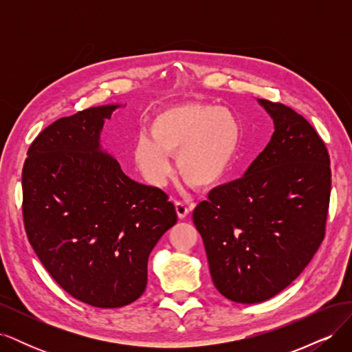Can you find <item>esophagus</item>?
Here are the masks:
<instances>
[{
  "mask_svg": "<svg viewBox=\"0 0 352 352\" xmlns=\"http://www.w3.org/2000/svg\"><path fill=\"white\" fill-rule=\"evenodd\" d=\"M175 207H176V212H177L179 219H185L190 211V207H188V204H185V202H182V201H176Z\"/></svg>",
  "mask_w": 352,
  "mask_h": 352,
  "instance_id": "1",
  "label": "esophagus"
}]
</instances>
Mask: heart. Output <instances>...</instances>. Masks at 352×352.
Returning a JSON list of instances; mask_svg holds the SVG:
<instances>
[{"label": "heart", "instance_id": "heart-1", "mask_svg": "<svg viewBox=\"0 0 352 352\" xmlns=\"http://www.w3.org/2000/svg\"><path fill=\"white\" fill-rule=\"evenodd\" d=\"M241 142V123L230 110L190 102L155 116L151 135L140 133L133 146L136 167L148 184L166 185L173 172L168 155L189 184L210 188L230 168Z\"/></svg>", "mask_w": 352, "mask_h": 352}]
</instances>
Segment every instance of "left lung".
<instances>
[{
    "instance_id": "1",
    "label": "left lung",
    "mask_w": 352,
    "mask_h": 352,
    "mask_svg": "<svg viewBox=\"0 0 352 352\" xmlns=\"http://www.w3.org/2000/svg\"><path fill=\"white\" fill-rule=\"evenodd\" d=\"M274 123L272 140L238 180L210 190L192 220L217 291L241 304L283 291L324 238L330 160L301 114L258 100Z\"/></svg>"
}]
</instances>
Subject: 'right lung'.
<instances>
[{
    "mask_svg": "<svg viewBox=\"0 0 352 352\" xmlns=\"http://www.w3.org/2000/svg\"><path fill=\"white\" fill-rule=\"evenodd\" d=\"M120 104L63 117L32 142L23 166V220L38 258L63 289L98 308L136 301L148 257L176 225L173 202L138 184L101 148Z\"/></svg>",
    "mask_w": 352,
    "mask_h": 352,
    "instance_id": "add662e5",
    "label": "right lung"
}]
</instances>
